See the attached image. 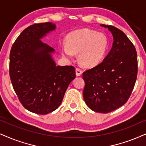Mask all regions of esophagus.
<instances>
[{
  "label": "esophagus",
  "instance_id": "1",
  "mask_svg": "<svg viewBox=\"0 0 146 146\" xmlns=\"http://www.w3.org/2000/svg\"><path fill=\"white\" fill-rule=\"evenodd\" d=\"M82 74V70L80 68H76V75L77 76H80Z\"/></svg>",
  "mask_w": 146,
  "mask_h": 146
}]
</instances>
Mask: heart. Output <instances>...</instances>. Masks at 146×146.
Masks as SVG:
<instances>
[{
  "label": "heart",
  "mask_w": 146,
  "mask_h": 146,
  "mask_svg": "<svg viewBox=\"0 0 146 146\" xmlns=\"http://www.w3.org/2000/svg\"><path fill=\"white\" fill-rule=\"evenodd\" d=\"M67 44L61 46V52L65 57L73 59L78 53L79 62L82 66L92 68L103 60L109 41L106 35L87 28L77 30L69 34L66 38Z\"/></svg>",
  "instance_id": "heart-1"
}]
</instances>
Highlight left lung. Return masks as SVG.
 <instances>
[{"label": "left lung", "instance_id": "obj_1", "mask_svg": "<svg viewBox=\"0 0 146 146\" xmlns=\"http://www.w3.org/2000/svg\"><path fill=\"white\" fill-rule=\"evenodd\" d=\"M112 35V47L101 64L82 74L83 98L93 111L108 113L123 106L132 93L137 75V52L123 31L102 24Z\"/></svg>", "mask_w": 146, "mask_h": 146}]
</instances>
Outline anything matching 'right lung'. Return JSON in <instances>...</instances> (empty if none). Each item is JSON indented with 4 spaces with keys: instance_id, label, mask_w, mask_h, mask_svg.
<instances>
[{
    "instance_id": "1",
    "label": "right lung",
    "mask_w": 146,
    "mask_h": 146,
    "mask_svg": "<svg viewBox=\"0 0 146 146\" xmlns=\"http://www.w3.org/2000/svg\"><path fill=\"white\" fill-rule=\"evenodd\" d=\"M56 29L51 22L26 28L13 44L9 75L14 91L25 108L38 114L55 110L76 77L73 66H56L55 49L41 39Z\"/></svg>"
}]
</instances>
